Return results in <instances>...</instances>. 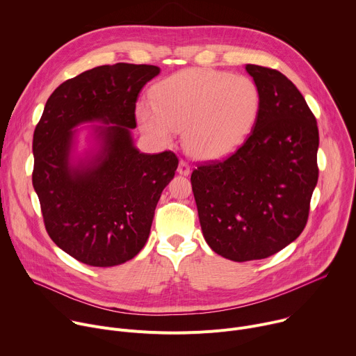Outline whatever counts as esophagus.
Here are the masks:
<instances>
[{
	"label": "esophagus",
	"instance_id": "34e87169",
	"mask_svg": "<svg viewBox=\"0 0 356 356\" xmlns=\"http://www.w3.org/2000/svg\"><path fill=\"white\" fill-rule=\"evenodd\" d=\"M177 172H179L180 175H183V176H188V175H190V172H191L190 165H188L186 161H180V162H179Z\"/></svg>",
	"mask_w": 356,
	"mask_h": 356
}]
</instances>
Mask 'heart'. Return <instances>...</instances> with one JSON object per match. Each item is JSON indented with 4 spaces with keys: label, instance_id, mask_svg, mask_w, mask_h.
Returning <instances> with one entry per match:
<instances>
[{
    "label": "heart",
    "instance_id": "obj_1",
    "mask_svg": "<svg viewBox=\"0 0 356 356\" xmlns=\"http://www.w3.org/2000/svg\"><path fill=\"white\" fill-rule=\"evenodd\" d=\"M262 106L258 84L248 76L213 69H190L161 81L152 103L138 107L143 132L169 145L184 129L191 155L220 158L250 134Z\"/></svg>",
    "mask_w": 356,
    "mask_h": 356
}]
</instances>
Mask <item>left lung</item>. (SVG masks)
Here are the masks:
<instances>
[{"label":"left lung","mask_w":356,"mask_h":356,"mask_svg":"<svg viewBox=\"0 0 356 356\" xmlns=\"http://www.w3.org/2000/svg\"><path fill=\"white\" fill-rule=\"evenodd\" d=\"M262 94L258 121L232 155L191 173L202 234L218 255L265 259L293 242L309 220L318 180V127L280 72L246 65Z\"/></svg>","instance_id":"left-lung-1"}]
</instances>
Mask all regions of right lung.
Returning <instances> with one entry per match:
<instances>
[{
  "label": "right lung",
  "mask_w": 356,
  "mask_h": 356,
  "mask_svg": "<svg viewBox=\"0 0 356 356\" xmlns=\"http://www.w3.org/2000/svg\"><path fill=\"white\" fill-rule=\"evenodd\" d=\"M152 65H104L62 83L46 101L33 132L32 184L44 228L70 257L90 266L125 264L145 246L163 188L179 165L172 150L140 154L131 129L142 87L158 76ZM99 120L100 149L70 163L72 128Z\"/></svg>",
  "instance_id": "obj_1"
}]
</instances>
